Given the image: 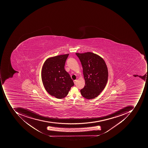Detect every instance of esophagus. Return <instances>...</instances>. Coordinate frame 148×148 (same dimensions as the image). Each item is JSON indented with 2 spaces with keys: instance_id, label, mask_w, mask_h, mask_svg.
Instances as JSON below:
<instances>
[{
  "instance_id": "obj_1",
  "label": "esophagus",
  "mask_w": 148,
  "mask_h": 148,
  "mask_svg": "<svg viewBox=\"0 0 148 148\" xmlns=\"http://www.w3.org/2000/svg\"><path fill=\"white\" fill-rule=\"evenodd\" d=\"M76 81H77V80H76V79H75V80H74V83L75 84H76Z\"/></svg>"
}]
</instances>
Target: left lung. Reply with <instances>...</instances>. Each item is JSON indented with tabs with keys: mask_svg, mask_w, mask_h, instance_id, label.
Segmentation results:
<instances>
[{
	"mask_svg": "<svg viewBox=\"0 0 148 148\" xmlns=\"http://www.w3.org/2000/svg\"><path fill=\"white\" fill-rule=\"evenodd\" d=\"M83 69L85 84L80 90L83 97L92 99L97 97L106 85L108 71L103 59L92 52L76 53Z\"/></svg>",
	"mask_w": 148,
	"mask_h": 148,
	"instance_id": "8db88e82",
	"label": "left lung"
}]
</instances>
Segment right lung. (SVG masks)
Returning a JSON list of instances; mask_svg holds the SVG:
<instances>
[{
    "mask_svg": "<svg viewBox=\"0 0 148 148\" xmlns=\"http://www.w3.org/2000/svg\"><path fill=\"white\" fill-rule=\"evenodd\" d=\"M69 55H62L47 59L42 69V80L46 90L57 98L67 96L71 88L74 85L70 75L64 69Z\"/></svg>",
    "mask_w": 148,
    "mask_h": 148,
    "instance_id": "1",
    "label": "right lung"
}]
</instances>
